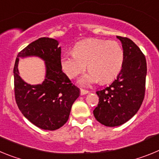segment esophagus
Returning <instances> with one entry per match:
<instances>
[{
	"instance_id": "obj_1",
	"label": "esophagus",
	"mask_w": 159,
	"mask_h": 159,
	"mask_svg": "<svg viewBox=\"0 0 159 159\" xmlns=\"http://www.w3.org/2000/svg\"><path fill=\"white\" fill-rule=\"evenodd\" d=\"M88 93H89V92H88V91H87V90L80 89V95H86V94H88Z\"/></svg>"
}]
</instances>
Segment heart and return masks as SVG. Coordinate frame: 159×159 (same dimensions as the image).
Masks as SVG:
<instances>
[{
	"mask_svg": "<svg viewBox=\"0 0 159 159\" xmlns=\"http://www.w3.org/2000/svg\"><path fill=\"white\" fill-rule=\"evenodd\" d=\"M74 52L64 55L61 66L66 75L73 79L86 69L79 83L88 86L99 80L101 84L112 81L121 71L124 62V52L117 41L97 38L81 40L74 46Z\"/></svg>",
	"mask_w": 159,
	"mask_h": 159,
	"instance_id": "heart-1",
	"label": "heart"
}]
</instances>
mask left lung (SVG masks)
Masks as SVG:
<instances>
[{"mask_svg": "<svg viewBox=\"0 0 159 159\" xmlns=\"http://www.w3.org/2000/svg\"><path fill=\"white\" fill-rule=\"evenodd\" d=\"M124 52L123 68L110 86L98 91L95 118L107 127L123 124L137 113L145 95L147 61L145 56L127 37L117 36Z\"/></svg>", "mask_w": 159, "mask_h": 159, "instance_id": "left-lung-1", "label": "left lung"}]
</instances>
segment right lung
I'll use <instances>...</instances> for the list:
<instances>
[{
    "label": "right lung",
    "mask_w": 159,
    "mask_h": 159,
    "mask_svg": "<svg viewBox=\"0 0 159 159\" xmlns=\"http://www.w3.org/2000/svg\"><path fill=\"white\" fill-rule=\"evenodd\" d=\"M59 42L39 38L20 52L14 65V92L16 104L28 120L43 130H55L68 120L71 106L80 89L63 72ZM40 57L46 61V79L41 84L31 85L19 75L20 57Z\"/></svg>",
    "instance_id": "add662e5"
}]
</instances>
